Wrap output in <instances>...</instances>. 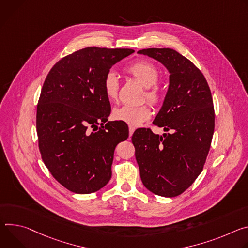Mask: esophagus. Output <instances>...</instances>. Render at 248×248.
<instances>
[{
	"label": "esophagus",
	"mask_w": 248,
	"mask_h": 248,
	"mask_svg": "<svg viewBox=\"0 0 248 248\" xmlns=\"http://www.w3.org/2000/svg\"><path fill=\"white\" fill-rule=\"evenodd\" d=\"M134 131H135V127L132 126V125H130V126H129V135L132 136V134L134 133Z\"/></svg>",
	"instance_id": "1"
}]
</instances>
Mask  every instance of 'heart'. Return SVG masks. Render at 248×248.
Wrapping results in <instances>:
<instances>
[{"label":"heart","instance_id":"1","mask_svg":"<svg viewBox=\"0 0 248 248\" xmlns=\"http://www.w3.org/2000/svg\"><path fill=\"white\" fill-rule=\"evenodd\" d=\"M127 74L145 87L143 99H147L153 106H158L164 98V90L158 81L159 70L148 60H138L126 68ZM103 92L107 99L115 102L118 99L120 82L115 72L109 71L105 74L102 80ZM151 108L148 103L140 105L124 104L113 110L115 120L125 122L132 126H138L149 120L151 117Z\"/></svg>","mask_w":248,"mask_h":248}]
</instances>
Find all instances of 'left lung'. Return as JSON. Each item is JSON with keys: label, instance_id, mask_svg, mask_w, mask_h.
I'll return each instance as SVG.
<instances>
[{"label": "left lung", "instance_id": "1", "mask_svg": "<svg viewBox=\"0 0 248 248\" xmlns=\"http://www.w3.org/2000/svg\"><path fill=\"white\" fill-rule=\"evenodd\" d=\"M156 59L170 73V88L153 124L170 131L155 135L150 128L132 136L135 156L145 187L163 197H175L202 172L215 129L211 90L202 72L170 48L139 51Z\"/></svg>", "mask_w": 248, "mask_h": 248}]
</instances>
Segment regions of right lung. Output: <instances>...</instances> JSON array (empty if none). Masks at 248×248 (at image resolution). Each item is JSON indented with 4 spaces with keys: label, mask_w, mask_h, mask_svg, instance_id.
Wrapping results in <instances>:
<instances>
[{
    "label": "right lung",
    "mask_w": 248,
    "mask_h": 248,
    "mask_svg": "<svg viewBox=\"0 0 248 248\" xmlns=\"http://www.w3.org/2000/svg\"><path fill=\"white\" fill-rule=\"evenodd\" d=\"M134 52L80 49L59 60L44 80L36 110L39 152L52 176L74 193H93L111 178L115 147L129 131L123 124L107 122L111 107L102 80L115 63Z\"/></svg>",
    "instance_id": "obj_1"
}]
</instances>
